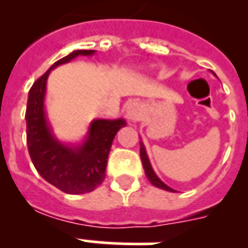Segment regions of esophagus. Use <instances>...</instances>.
Instances as JSON below:
<instances>
[{"label": "esophagus", "mask_w": 248, "mask_h": 248, "mask_svg": "<svg viewBox=\"0 0 248 248\" xmlns=\"http://www.w3.org/2000/svg\"><path fill=\"white\" fill-rule=\"evenodd\" d=\"M141 114H143V109H141V105L132 101L127 105L126 108V117L130 122H136L141 118Z\"/></svg>", "instance_id": "esophagus-1"}]
</instances>
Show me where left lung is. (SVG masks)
<instances>
[{
  "mask_svg": "<svg viewBox=\"0 0 248 248\" xmlns=\"http://www.w3.org/2000/svg\"><path fill=\"white\" fill-rule=\"evenodd\" d=\"M140 158H141V162H143L145 175H147L148 180L151 181L152 185H155V186H157V188L159 189H163V190H167V192H175L172 188H170L169 185H166L165 183L155 175V170L152 169V165L151 162H149V158H148L147 151H145V147H144V144L141 140H140Z\"/></svg>",
  "mask_w": 248,
  "mask_h": 248,
  "instance_id": "left-lung-1",
  "label": "left lung"
}]
</instances>
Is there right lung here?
<instances>
[{"instance_id":"add662e5","label":"right lung","mask_w":248,"mask_h":248,"mask_svg":"<svg viewBox=\"0 0 248 248\" xmlns=\"http://www.w3.org/2000/svg\"><path fill=\"white\" fill-rule=\"evenodd\" d=\"M95 50H76L58 60L29 90L27 103V144L33 165L45 180L68 194L93 192L105 179L113 139L126 126L124 118L93 120L85 140L65 144L56 139L45 110L46 83L50 72L77 56H90Z\"/></svg>"}]
</instances>
